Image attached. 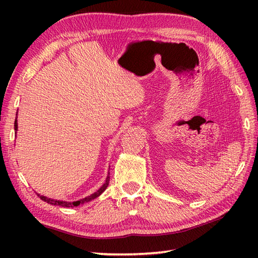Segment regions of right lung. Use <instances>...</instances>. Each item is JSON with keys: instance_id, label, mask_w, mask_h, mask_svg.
Returning a JSON list of instances; mask_svg holds the SVG:
<instances>
[{"instance_id": "add662e5", "label": "right lung", "mask_w": 258, "mask_h": 258, "mask_svg": "<svg viewBox=\"0 0 258 258\" xmlns=\"http://www.w3.org/2000/svg\"><path fill=\"white\" fill-rule=\"evenodd\" d=\"M14 130L18 131V120H16V118H15V122H14ZM108 182H109V176L106 177L105 183H104V184L102 185V187H101L100 189H98L97 191H95L94 194L87 196V197H85V199H83V200H80V201H76V202H72V203H71V202H63V201L52 200V199H48V197H45V196L40 195V194H37V196H40V199H41L42 201H44V202L48 203V204L57 205V206H63V207H74V206H79L80 204H84V203L90 202V201H92V200L96 199L97 196H100V195L103 193V191L106 189V187L108 186Z\"/></svg>"}]
</instances>
